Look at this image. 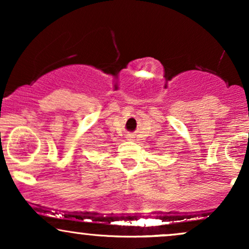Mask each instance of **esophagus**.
Returning a JSON list of instances; mask_svg holds the SVG:
<instances>
[{
	"instance_id": "esophagus-1",
	"label": "esophagus",
	"mask_w": 249,
	"mask_h": 249,
	"mask_svg": "<svg viewBox=\"0 0 249 249\" xmlns=\"http://www.w3.org/2000/svg\"><path fill=\"white\" fill-rule=\"evenodd\" d=\"M127 137H128V138H132V134H128Z\"/></svg>"
}]
</instances>
